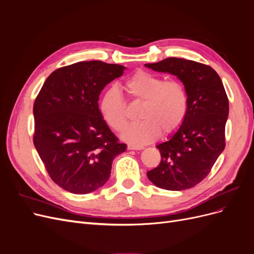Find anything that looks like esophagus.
Returning <instances> with one entry per match:
<instances>
[{"mask_svg": "<svg viewBox=\"0 0 254 254\" xmlns=\"http://www.w3.org/2000/svg\"><path fill=\"white\" fill-rule=\"evenodd\" d=\"M127 148L129 150H142L144 147L143 146H136V145H128Z\"/></svg>", "mask_w": 254, "mask_h": 254, "instance_id": "34e87169", "label": "esophagus"}]
</instances>
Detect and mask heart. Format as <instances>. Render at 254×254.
I'll return each instance as SVG.
<instances>
[{
    "label": "heart",
    "instance_id": "1",
    "mask_svg": "<svg viewBox=\"0 0 254 254\" xmlns=\"http://www.w3.org/2000/svg\"><path fill=\"white\" fill-rule=\"evenodd\" d=\"M125 89L135 102H143L141 122L129 126L124 140L143 145L155 141L159 133L171 135L182 126L189 110V96L180 81L166 80L146 71H137L125 81ZM98 109L106 124L118 132L127 125L126 103L117 87L104 91Z\"/></svg>",
    "mask_w": 254,
    "mask_h": 254
}]
</instances>
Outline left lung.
<instances>
[{
	"label": "left lung",
	"mask_w": 254,
	"mask_h": 254,
	"mask_svg": "<svg viewBox=\"0 0 254 254\" xmlns=\"http://www.w3.org/2000/svg\"><path fill=\"white\" fill-rule=\"evenodd\" d=\"M145 66L177 76L189 96L186 121L166 142L157 145L161 162L147 177L160 189H190L209 175L225 149L229 101L224 84L211 66L183 58L171 57Z\"/></svg>",
	"instance_id": "left-lung-1"
}]
</instances>
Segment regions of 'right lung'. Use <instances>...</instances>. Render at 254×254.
I'll return each mask as SVG.
<instances>
[{
	"label": "right lung",
	"mask_w": 254,
	"mask_h": 254,
	"mask_svg": "<svg viewBox=\"0 0 254 254\" xmlns=\"http://www.w3.org/2000/svg\"><path fill=\"white\" fill-rule=\"evenodd\" d=\"M126 70L103 61H80L54 71L34 104V145L60 188L83 195L108 181L114 158L126 150L102 118L103 89Z\"/></svg>",
	"instance_id": "1"
}]
</instances>
